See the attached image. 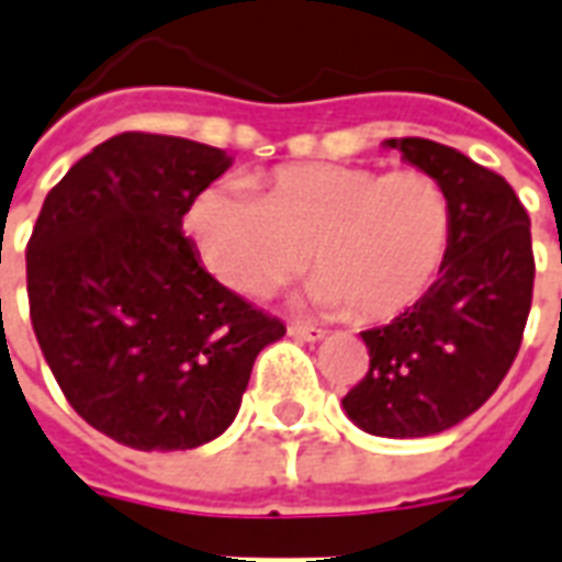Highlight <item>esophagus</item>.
I'll list each match as a JSON object with an SVG mask.
<instances>
[{
  "mask_svg": "<svg viewBox=\"0 0 562 562\" xmlns=\"http://www.w3.org/2000/svg\"><path fill=\"white\" fill-rule=\"evenodd\" d=\"M325 334H328V330L313 328V325H304V322H294V325H289V337H294V340L316 342V340H322Z\"/></svg>",
  "mask_w": 562,
  "mask_h": 562,
  "instance_id": "1",
  "label": "esophagus"
}]
</instances>
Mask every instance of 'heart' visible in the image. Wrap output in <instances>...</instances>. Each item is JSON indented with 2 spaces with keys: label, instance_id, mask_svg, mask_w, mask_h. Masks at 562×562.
<instances>
[{
  "label": "heart",
  "instance_id": "obj_1",
  "mask_svg": "<svg viewBox=\"0 0 562 562\" xmlns=\"http://www.w3.org/2000/svg\"><path fill=\"white\" fill-rule=\"evenodd\" d=\"M186 228L204 268L232 292L261 297L310 256L306 301L325 313L389 318L415 304L442 268L454 213L446 186L422 168L285 165L261 195L213 186Z\"/></svg>",
  "mask_w": 562,
  "mask_h": 562
}]
</instances>
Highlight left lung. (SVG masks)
Wrapping results in <instances>:
<instances>
[{
    "label": "left lung",
    "instance_id": "obj_1",
    "mask_svg": "<svg viewBox=\"0 0 562 562\" xmlns=\"http://www.w3.org/2000/svg\"><path fill=\"white\" fill-rule=\"evenodd\" d=\"M446 186L454 228L439 280L391 325L364 330L367 376L342 397L361 430L389 439L442 434L506 379L532 301L530 216L515 189L458 149L391 138Z\"/></svg>",
    "mask_w": 562,
    "mask_h": 562
}]
</instances>
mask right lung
Listing matches in <instances>:
<instances>
[{"label": "right lung", "instance_id": "add662e5", "mask_svg": "<svg viewBox=\"0 0 562 562\" xmlns=\"http://www.w3.org/2000/svg\"><path fill=\"white\" fill-rule=\"evenodd\" d=\"M225 149L123 132L47 192L26 246L30 318L66 401L138 451L228 430L280 318L210 277L183 216Z\"/></svg>", "mask_w": 562, "mask_h": 562}]
</instances>
